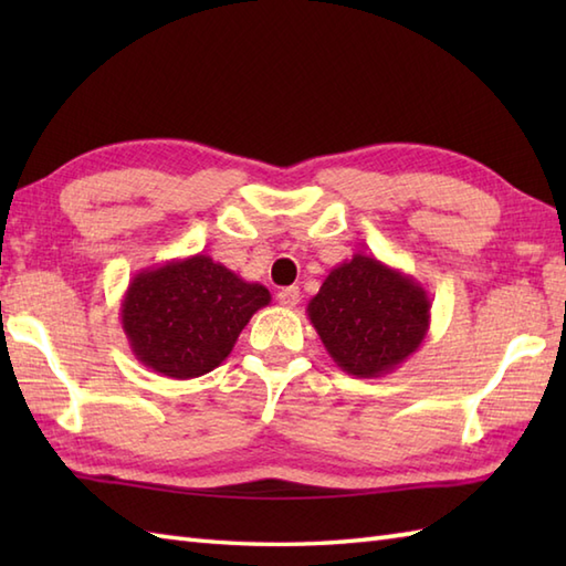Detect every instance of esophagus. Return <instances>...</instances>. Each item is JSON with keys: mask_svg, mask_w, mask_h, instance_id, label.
<instances>
[{"mask_svg": "<svg viewBox=\"0 0 566 566\" xmlns=\"http://www.w3.org/2000/svg\"><path fill=\"white\" fill-rule=\"evenodd\" d=\"M298 298H302L298 286H284V290H280V294H276V302H280V306L284 308H294L298 304Z\"/></svg>", "mask_w": 566, "mask_h": 566, "instance_id": "esophagus-1", "label": "esophagus"}]
</instances>
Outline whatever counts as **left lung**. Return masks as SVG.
I'll list each match as a JSON object with an SVG mask.
<instances>
[{
    "label": "left lung",
    "instance_id": "8db88e82",
    "mask_svg": "<svg viewBox=\"0 0 566 566\" xmlns=\"http://www.w3.org/2000/svg\"><path fill=\"white\" fill-rule=\"evenodd\" d=\"M333 363L357 379L401 367L430 328V298L411 274L355 252L323 280L306 306Z\"/></svg>",
    "mask_w": 566,
    "mask_h": 566
}]
</instances>
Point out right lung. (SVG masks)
Here are the masks:
<instances>
[{"mask_svg":"<svg viewBox=\"0 0 566 566\" xmlns=\"http://www.w3.org/2000/svg\"><path fill=\"white\" fill-rule=\"evenodd\" d=\"M270 302L268 286L197 252L134 274L122 328L138 363L163 377L195 379L231 355L240 331Z\"/></svg>","mask_w":566,"mask_h":566,"instance_id":"right-lung-1","label":"right lung"}]
</instances>
